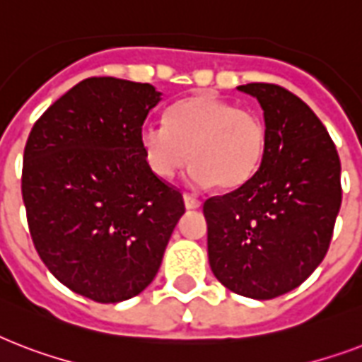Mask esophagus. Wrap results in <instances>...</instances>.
Masks as SVG:
<instances>
[{"label":"esophagus","mask_w":362,"mask_h":362,"mask_svg":"<svg viewBox=\"0 0 362 362\" xmlns=\"http://www.w3.org/2000/svg\"><path fill=\"white\" fill-rule=\"evenodd\" d=\"M184 203H186V209L193 210L201 206V201H199L195 195H189V193H184Z\"/></svg>","instance_id":"esophagus-1"}]
</instances>
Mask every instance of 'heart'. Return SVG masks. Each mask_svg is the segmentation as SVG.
Returning a JSON list of instances; mask_svg holds the SVG:
<instances>
[{"label": "heart", "mask_w": 362, "mask_h": 362, "mask_svg": "<svg viewBox=\"0 0 362 362\" xmlns=\"http://www.w3.org/2000/svg\"><path fill=\"white\" fill-rule=\"evenodd\" d=\"M141 148L153 175L169 180L195 161L189 180L195 186L218 184L231 192L252 180L263 161L267 129L250 110L212 93L178 101L167 122H144Z\"/></svg>", "instance_id": "heart-1"}]
</instances>
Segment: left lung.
<instances>
[{
    "instance_id": "1",
    "label": "left lung",
    "mask_w": 362,
    "mask_h": 362,
    "mask_svg": "<svg viewBox=\"0 0 362 362\" xmlns=\"http://www.w3.org/2000/svg\"><path fill=\"white\" fill-rule=\"evenodd\" d=\"M238 90L261 105L267 146L252 180L204 201L209 261L227 289L269 300L300 286L325 257L342 204L340 158L295 93L267 82Z\"/></svg>"
}]
</instances>
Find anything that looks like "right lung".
Wrapping results in <instances>:
<instances>
[{
  "mask_svg": "<svg viewBox=\"0 0 362 362\" xmlns=\"http://www.w3.org/2000/svg\"><path fill=\"white\" fill-rule=\"evenodd\" d=\"M159 101L152 84L92 76L50 105L25 142L22 199L33 246L56 280L95 303L144 291L186 212L141 148Z\"/></svg>",
  "mask_w": 362,
  "mask_h": 362,
  "instance_id": "add662e5",
  "label": "right lung"
}]
</instances>
